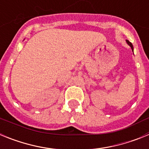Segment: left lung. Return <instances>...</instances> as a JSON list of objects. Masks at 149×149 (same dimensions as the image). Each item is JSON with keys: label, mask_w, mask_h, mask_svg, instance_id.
I'll return each mask as SVG.
<instances>
[{"label": "left lung", "mask_w": 149, "mask_h": 149, "mask_svg": "<svg viewBox=\"0 0 149 149\" xmlns=\"http://www.w3.org/2000/svg\"><path fill=\"white\" fill-rule=\"evenodd\" d=\"M126 42H127V44H128V45H129L131 46V49H132V51H133V45H132V44H131V42H129V41H128V40H126Z\"/></svg>", "instance_id": "8db88e82"}]
</instances>
